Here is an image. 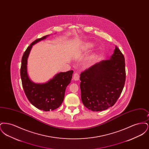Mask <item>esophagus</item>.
Wrapping results in <instances>:
<instances>
[{
  "mask_svg": "<svg viewBox=\"0 0 149 149\" xmlns=\"http://www.w3.org/2000/svg\"><path fill=\"white\" fill-rule=\"evenodd\" d=\"M79 74H78V72H75L74 74V76H73V79L74 80H78L79 79Z\"/></svg>",
  "mask_w": 149,
  "mask_h": 149,
  "instance_id": "34e87169",
  "label": "esophagus"
}]
</instances>
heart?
<instances>
[{
  "label": "heart",
  "mask_w": 149,
  "mask_h": 149,
  "mask_svg": "<svg viewBox=\"0 0 149 149\" xmlns=\"http://www.w3.org/2000/svg\"><path fill=\"white\" fill-rule=\"evenodd\" d=\"M94 46V44L92 42H88L85 44V47L86 49H91Z\"/></svg>",
  "instance_id": "1"
}]
</instances>
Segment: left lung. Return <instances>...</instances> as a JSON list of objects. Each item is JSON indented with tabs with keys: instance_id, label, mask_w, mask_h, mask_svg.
I'll use <instances>...</instances> for the list:
<instances>
[{
	"instance_id": "1",
	"label": "left lung",
	"mask_w": 149,
	"mask_h": 149,
	"mask_svg": "<svg viewBox=\"0 0 149 149\" xmlns=\"http://www.w3.org/2000/svg\"><path fill=\"white\" fill-rule=\"evenodd\" d=\"M81 99L85 107L101 111L112 107L123 91L125 80V60L115 47L110 58L102 60L80 74Z\"/></svg>"
}]
</instances>
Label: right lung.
<instances>
[{"label": "right lung", "mask_w": 149, "mask_h": 149, "mask_svg": "<svg viewBox=\"0 0 149 149\" xmlns=\"http://www.w3.org/2000/svg\"><path fill=\"white\" fill-rule=\"evenodd\" d=\"M48 36L38 38L25 51L22 58L21 77L24 93L30 103L44 111L56 109L61 106L64 99L67 86L70 83L73 70L60 72L48 82L36 84L29 78L27 73V58L32 46L45 39Z\"/></svg>", "instance_id": "add662e5"}]
</instances>
